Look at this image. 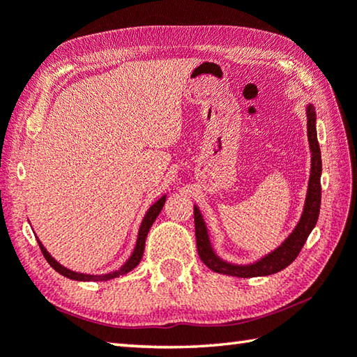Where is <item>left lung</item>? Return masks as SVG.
<instances>
[{"label":"left lung","mask_w":357,"mask_h":357,"mask_svg":"<svg viewBox=\"0 0 357 357\" xmlns=\"http://www.w3.org/2000/svg\"><path fill=\"white\" fill-rule=\"evenodd\" d=\"M306 116H307V142L310 150V173L307 181L306 198L301 211L300 220L295 225L294 231L284 238V241L268 252H265L256 261L237 264L226 261L218 255L213 248L211 241V232L207 228V223L201 213L199 207L193 206L195 212V236H197V248L201 261L206 267L220 275L237 276V278H256V276H268L278 273L295 261L298 252L301 251L303 245L306 243V238L315 228L317 220L320 213V201H321V153L319 139H317V114L312 102L306 105Z\"/></svg>","instance_id":"1"}]
</instances>
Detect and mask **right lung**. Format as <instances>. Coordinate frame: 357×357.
Listing matches in <instances>:
<instances>
[{
  "label": "right lung",
  "mask_w": 357,
  "mask_h": 357,
  "mask_svg": "<svg viewBox=\"0 0 357 357\" xmlns=\"http://www.w3.org/2000/svg\"><path fill=\"white\" fill-rule=\"evenodd\" d=\"M165 199L167 195H162L158 201H154V203L148 207V211L145 212L144 218H142V223H140V228L137 232V241H135L134 245V250L131 252V256L128 257V261L121 265L119 270H114V271H109V273H101V275H90V273H79V271H73L67 267H63L61 262H57L56 259L50 255L48 250L45 248L43 243L38 241L37 237V242L38 246H40V250L43 252L45 259H47L48 264L53 267L57 273H61L62 276L70 278V280H75V281H109V280H114V278H119L121 275H126L129 271L134 270L137 267L139 262L142 261V256H144V250H145V241H146V236H148V231L154 223V220L159 215V212L162 211V207L165 204Z\"/></svg>",
  "instance_id": "1"
}]
</instances>
